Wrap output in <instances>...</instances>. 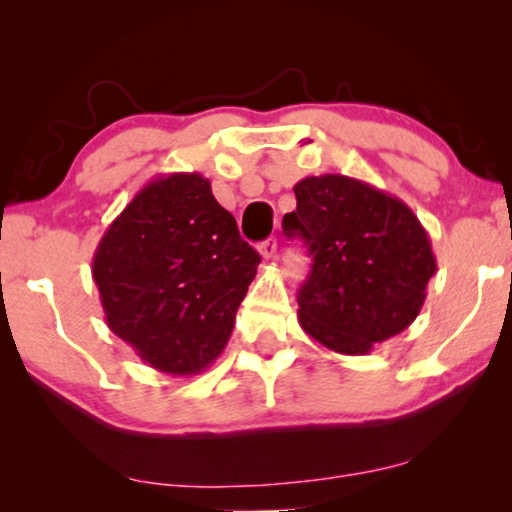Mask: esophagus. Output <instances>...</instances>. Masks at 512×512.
<instances>
[{
    "label": "esophagus",
    "mask_w": 512,
    "mask_h": 512,
    "mask_svg": "<svg viewBox=\"0 0 512 512\" xmlns=\"http://www.w3.org/2000/svg\"><path fill=\"white\" fill-rule=\"evenodd\" d=\"M258 251H261V256L265 258V261H272V258H275V254H277V240H275V237H268V240L261 242Z\"/></svg>",
    "instance_id": "esophagus-1"
}]
</instances>
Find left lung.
I'll list each match as a JSON object with an SVG mask.
<instances>
[{
	"label": "left lung",
	"instance_id": "obj_1",
	"mask_svg": "<svg viewBox=\"0 0 512 512\" xmlns=\"http://www.w3.org/2000/svg\"><path fill=\"white\" fill-rule=\"evenodd\" d=\"M282 228L312 254L298 291V324L321 347L361 356L405 331L436 275L431 240L403 200L345 174L293 186Z\"/></svg>",
	"mask_w": 512,
	"mask_h": 512
}]
</instances>
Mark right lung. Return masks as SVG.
Wrapping results in <instances>:
<instances>
[{"label":"right lung","instance_id":"1","mask_svg":"<svg viewBox=\"0 0 512 512\" xmlns=\"http://www.w3.org/2000/svg\"><path fill=\"white\" fill-rule=\"evenodd\" d=\"M261 256L198 172L151 179L104 230L93 279L107 326L167 375L219 359Z\"/></svg>","mask_w":512,"mask_h":512}]
</instances>
